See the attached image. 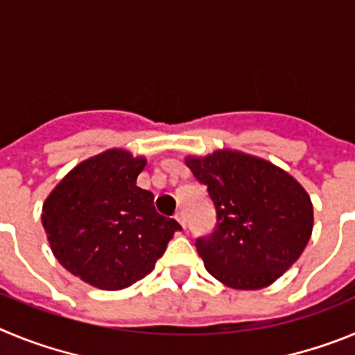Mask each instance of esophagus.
<instances>
[{
  "label": "esophagus",
  "mask_w": 355,
  "mask_h": 355,
  "mask_svg": "<svg viewBox=\"0 0 355 355\" xmlns=\"http://www.w3.org/2000/svg\"><path fill=\"white\" fill-rule=\"evenodd\" d=\"M175 220H178L181 225H183V229H187V218H184V213L183 211L175 213Z\"/></svg>",
  "instance_id": "obj_1"
}]
</instances>
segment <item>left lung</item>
<instances>
[{"label": "left lung", "mask_w": 355, "mask_h": 355, "mask_svg": "<svg viewBox=\"0 0 355 355\" xmlns=\"http://www.w3.org/2000/svg\"><path fill=\"white\" fill-rule=\"evenodd\" d=\"M215 206L213 233L196 247L206 270L234 290L272 284L306 249L313 231L307 192L272 163L236 150L187 158Z\"/></svg>", "instance_id": "left-lung-1"}]
</instances>
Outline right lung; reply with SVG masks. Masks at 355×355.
<instances>
[{
	"label": "right lung",
	"instance_id": "1",
	"mask_svg": "<svg viewBox=\"0 0 355 355\" xmlns=\"http://www.w3.org/2000/svg\"><path fill=\"white\" fill-rule=\"evenodd\" d=\"M146 158L122 149L72 168L42 206V225L65 270L101 290H122L155 270L181 225L137 187Z\"/></svg>",
	"mask_w": 355,
	"mask_h": 355
}]
</instances>
